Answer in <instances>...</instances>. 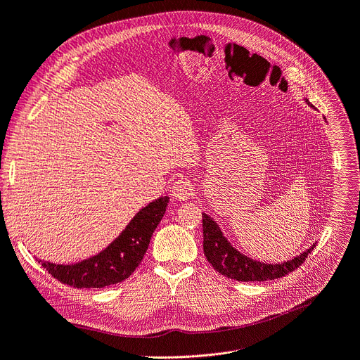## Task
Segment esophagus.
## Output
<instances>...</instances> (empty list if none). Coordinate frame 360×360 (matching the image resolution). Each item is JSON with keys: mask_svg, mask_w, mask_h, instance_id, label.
<instances>
[{"mask_svg": "<svg viewBox=\"0 0 360 360\" xmlns=\"http://www.w3.org/2000/svg\"><path fill=\"white\" fill-rule=\"evenodd\" d=\"M193 193H194V190H193L191 182L185 178L176 179L172 185V195L179 202L188 200V198L193 197Z\"/></svg>", "mask_w": 360, "mask_h": 360, "instance_id": "esophagus-1", "label": "esophagus"}]
</instances>
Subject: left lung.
Here are the masks:
<instances>
[{"label": "left lung", "instance_id": "left-lung-1", "mask_svg": "<svg viewBox=\"0 0 360 360\" xmlns=\"http://www.w3.org/2000/svg\"><path fill=\"white\" fill-rule=\"evenodd\" d=\"M310 105L307 99H304ZM203 250L205 257L218 273L222 276L234 278L240 282H265L274 281L288 273L294 271L305 261L307 255L314 249L313 243L307 250H304L298 257L285 261L282 264H267L246 257L238 252L224 236L222 230L214 218L203 214Z\"/></svg>", "mask_w": 360, "mask_h": 360}]
</instances>
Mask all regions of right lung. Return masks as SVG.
<instances>
[{
	"label": "right lung",
	"instance_id": "1",
	"mask_svg": "<svg viewBox=\"0 0 360 360\" xmlns=\"http://www.w3.org/2000/svg\"><path fill=\"white\" fill-rule=\"evenodd\" d=\"M167 203L169 197L162 195L142 207L118 237L87 259L74 264L37 259L59 282L74 288H105L123 282L141 264Z\"/></svg>",
	"mask_w": 360,
	"mask_h": 360
}]
</instances>
